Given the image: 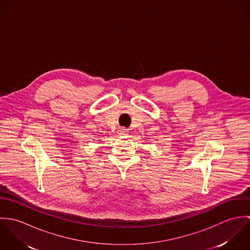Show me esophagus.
<instances>
[{
    "label": "esophagus",
    "mask_w": 250,
    "mask_h": 250,
    "mask_svg": "<svg viewBox=\"0 0 250 250\" xmlns=\"http://www.w3.org/2000/svg\"><path fill=\"white\" fill-rule=\"evenodd\" d=\"M128 130L127 129H125V128H121L120 130H119V132H118V135L119 136H121V137H125V136H127L128 135Z\"/></svg>",
    "instance_id": "obj_1"
}]
</instances>
